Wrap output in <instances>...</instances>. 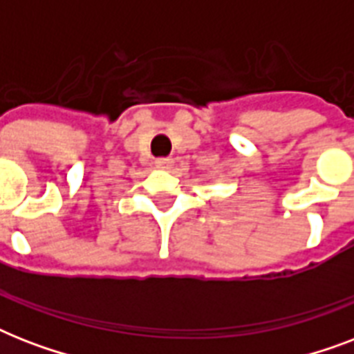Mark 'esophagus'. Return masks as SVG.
Here are the masks:
<instances>
[{
  "label": "esophagus",
  "instance_id": "esophagus-1",
  "mask_svg": "<svg viewBox=\"0 0 354 354\" xmlns=\"http://www.w3.org/2000/svg\"><path fill=\"white\" fill-rule=\"evenodd\" d=\"M154 165L158 167V169H163V171H167V169H171L172 167V160L171 158H158V160L154 161Z\"/></svg>",
  "mask_w": 354,
  "mask_h": 354
}]
</instances>
